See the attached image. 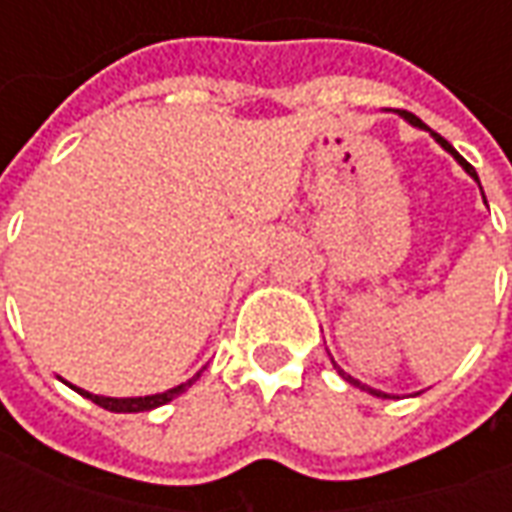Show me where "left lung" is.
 Segmentation results:
<instances>
[{
	"instance_id": "1",
	"label": "left lung",
	"mask_w": 512,
	"mask_h": 512,
	"mask_svg": "<svg viewBox=\"0 0 512 512\" xmlns=\"http://www.w3.org/2000/svg\"><path fill=\"white\" fill-rule=\"evenodd\" d=\"M400 115L406 117L408 123H411V126H417V128H425V123H422V120H419L417 115H411V112H400ZM433 139H436V142H439L441 147H444V150H447V153H452V156H455V161H458V164H461L463 169H466V172H469V175H472L474 180H477V172H474V167L472 164H469V161H466V158L461 156V153H458V150H455V147L450 145V142H447V139H444V136H439V134H433ZM477 183H480V180H477ZM485 197V194H483ZM337 367V365H334ZM337 373H340V376L345 378V381H348V384H354V386H359V389H365V392H370V395H376V397H389L386 395V392H381V389H373V386H367V384H359V381H356V378H351L348 376V373H343V370H340V367H337Z\"/></svg>"
}]
</instances>
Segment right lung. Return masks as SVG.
<instances>
[{"instance_id":"right-lung-1","label":"right lung","mask_w":512,"mask_h":512,"mask_svg":"<svg viewBox=\"0 0 512 512\" xmlns=\"http://www.w3.org/2000/svg\"><path fill=\"white\" fill-rule=\"evenodd\" d=\"M200 378V373L191 378L189 384H180L175 386V389H167V392H161V395H147V397H101V395H93V392H84V389H79V386L73 384H65L73 386L79 395H84L87 400H93L95 406L106 408V411H115V414H136V411H150V408H158L164 406V403H169L172 397H178L180 392H186V386H191L194 381Z\"/></svg>"}]
</instances>
